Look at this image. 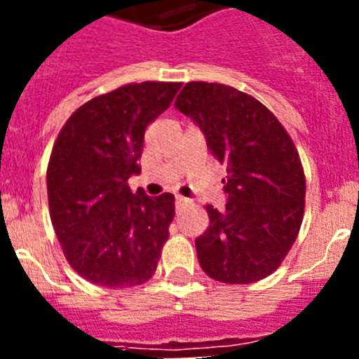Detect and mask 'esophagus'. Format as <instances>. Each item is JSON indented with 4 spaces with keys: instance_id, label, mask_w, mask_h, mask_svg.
<instances>
[{
    "instance_id": "34e87169",
    "label": "esophagus",
    "mask_w": 359,
    "mask_h": 359,
    "mask_svg": "<svg viewBox=\"0 0 359 359\" xmlns=\"http://www.w3.org/2000/svg\"><path fill=\"white\" fill-rule=\"evenodd\" d=\"M187 205V198H183V196H176V208L180 210V208H183Z\"/></svg>"
}]
</instances>
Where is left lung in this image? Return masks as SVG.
Listing matches in <instances>:
<instances>
[{
	"instance_id": "8db88e82",
	"label": "left lung",
	"mask_w": 359,
	"mask_h": 359,
	"mask_svg": "<svg viewBox=\"0 0 359 359\" xmlns=\"http://www.w3.org/2000/svg\"><path fill=\"white\" fill-rule=\"evenodd\" d=\"M174 106L198 123L226 169V207L207 205L210 224L196 239L199 266L224 284L266 278L304 219L306 176L291 136L264 104L231 86L189 82Z\"/></svg>"
}]
</instances>
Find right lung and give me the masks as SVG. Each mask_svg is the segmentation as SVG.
I'll return each mask as SVG.
<instances>
[{"mask_svg": "<svg viewBox=\"0 0 359 359\" xmlns=\"http://www.w3.org/2000/svg\"><path fill=\"white\" fill-rule=\"evenodd\" d=\"M182 82L126 84L82 104L62 126L46 170L53 230L86 280L140 286L154 275L174 219V196L133 194L145 129L170 106Z\"/></svg>", "mask_w": 359, "mask_h": 359, "instance_id": "add662e5", "label": "right lung"}]
</instances>
